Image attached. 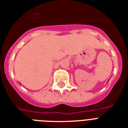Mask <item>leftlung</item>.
<instances>
[{"mask_svg":"<svg viewBox=\"0 0 128 128\" xmlns=\"http://www.w3.org/2000/svg\"><path fill=\"white\" fill-rule=\"evenodd\" d=\"M108 81H109V80H108Z\"/></svg>","mask_w":128,"mask_h":128,"instance_id":"left-lung-1","label":"left lung"}]
</instances>
